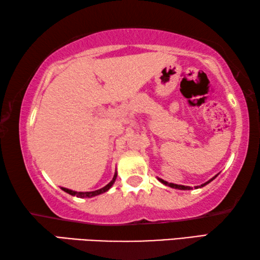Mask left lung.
Instances as JSON below:
<instances>
[{
	"label": "left lung",
	"mask_w": 260,
	"mask_h": 260,
	"mask_svg": "<svg viewBox=\"0 0 260 260\" xmlns=\"http://www.w3.org/2000/svg\"><path fill=\"white\" fill-rule=\"evenodd\" d=\"M215 178H217V175H215V177L214 178H212V179H211V180H209V181L208 182H205V183H203V184H202V186L201 187H204L205 186V184H208V183H210L211 181H212V180L213 179H215ZM158 180H159V181L161 182V183H164L165 184V186H169V187H171V188H175V189H181V190H190V189H191V187H188V186H181V184H175V183H169V182H166V181H164V180H162V179H159V178H158ZM195 188H199V187H195Z\"/></svg>",
	"instance_id": "obj_1"
}]
</instances>
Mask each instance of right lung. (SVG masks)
Here are the masks:
<instances>
[{"label":"right lung","mask_w":260,"mask_h":260,"mask_svg":"<svg viewBox=\"0 0 260 260\" xmlns=\"http://www.w3.org/2000/svg\"><path fill=\"white\" fill-rule=\"evenodd\" d=\"M116 178H117V173H114L113 179L107 184V186L103 187V188H101V189H99V190H94V191H86V192L79 191V192H77V191L70 190V189H68V188H61V189H63V190H64L65 192L70 193V195L80 197V199H85V197H93V196H96V195H100V193H103V192H105V191H108L109 189L111 188L112 184L114 183V181H116Z\"/></svg>","instance_id":"obj_1"}]
</instances>
